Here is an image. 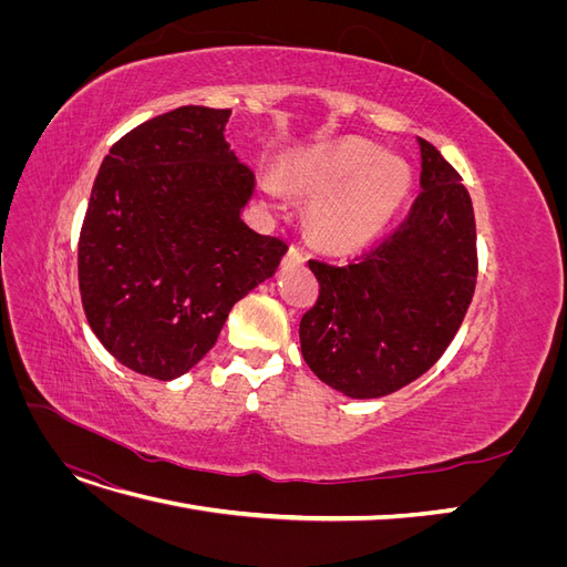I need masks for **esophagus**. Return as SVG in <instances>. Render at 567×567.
<instances>
[{
	"mask_svg": "<svg viewBox=\"0 0 567 567\" xmlns=\"http://www.w3.org/2000/svg\"><path fill=\"white\" fill-rule=\"evenodd\" d=\"M286 262H296V265H302L305 262V255L298 246H290L288 252H286Z\"/></svg>",
	"mask_w": 567,
	"mask_h": 567,
	"instance_id": "1",
	"label": "esophagus"
}]
</instances>
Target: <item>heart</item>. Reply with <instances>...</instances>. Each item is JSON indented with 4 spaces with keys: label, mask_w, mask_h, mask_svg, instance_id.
Returning <instances> with one entry per match:
<instances>
[{
    "label": "heart",
    "mask_w": 567,
    "mask_h": 567,
    "mask_svg": "<svg viewBox=\"0 0 567 567\" xmlns=\"http://www.w3.org/2000/svg\"><path fill=\"white\" fill-rule=\"evenodd\" d=\"M286 177L298 192L321 196L310 225L321 244L336 250H357L371 244L398 215L411 188L404 161L357 136L302 151L286 165ZM265 188L281 196L284 186L269 177Z\"/></svg>",
    "instance_id": "b5f03b06"
}]
</instances>
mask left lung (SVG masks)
Here are the masks:
<instances>
[{
	"label": "left lung",
	"mask_w": 567,
	"mask_h": 567,
	"mask_svg": "<svg viewBox=\"0 0 567 567\" xmlns=\"http://www.w3.org/2000/svg\"><path fill=\"white\" fill-rule=\"evenodd\" d=\"M421 194L402 225L350 265L310 260L319 298L300 321L317 379L354 400L409 385L450 348L477 279L473 203L419 136Z\"/></svg>",
	"instance_id": "left-lung-1"
}]
</instances>
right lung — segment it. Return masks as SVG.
<instances>
[{"instance_id": "obj_1", "label": "right lung", "mask_w": 567, "mask_h": 567, "mask_svg": "<svg viewBox=\"0 0 567 567\" xmlns=\"http://www.w3.org/2000/svg\"><path fill=\"white\" fill-rule=\"evenodd\" d=\"M229 115L182 106L146 120L113 144L92 186L78 244L84 315L148 379L196 367L288 250L241 217L255 175L225 140Z\"/></svg>"}]
</instances>
